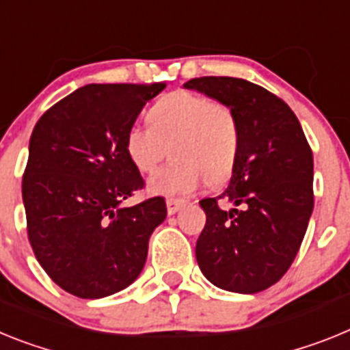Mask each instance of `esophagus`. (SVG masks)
<instances>
[{
	"mask_svg": "<svg viewBox=\"0 0 350 350\" xmlns=\"http://www.w3.org/2000/svg\"><path fill=\"white\" fill-rule=\"evenodd\" d=\"M183 206H185V200L167 199V213H169V215H174V213H178L179 209L183 208Z\"/></svg>",
	"mask_w": 350,
	"mask_h": 350,
	"instance_id": "esophagus-1",
	"label": "esophagus"
}]
</instances>
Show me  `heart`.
Instances as JSON below:
<instances>
[{
    "mask_svg": "<svg viewBox=\"0 0 350 350\" xmlns=\"http://www.w3.org/2000/svg\"><path fill=\"white\" fill-rule=\"evenodd\" d=\"M150 126L133 124L124 135L132 165L151 174L171 150L174 162L150 179L154 196L192 193L204 183L226 181L239 153V123L232 109L192 91H172L148 112Z\"/></svg>",
    "mask_w": 350,
    "mask_h": 350,
    "instance_id": "1",
    "label": "heart"
}]
</instances>
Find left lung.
I'll list each match as a JSON object with an SVG mask.
<instances>
[{
	"instance_id": "obj_1",
	"label": "left lung",
	"mask_w": 350,
	"mask_h": 350,
	"mask_svg": "<svg viewBox=\"0 0 350 350\" xmlns=\"http://www.w3.org/2000/svg\"><path fill=\"white\" fill-rule=\"evenodd\" d=\"M232 109L239 153L229 187L199 202L206 226L196 257L213 285L255 294L293 264L314 211V154L287 103L245 79L199 77L183 84ZM232 204L229 212L217 202Z\"/></svg>"
}]
</instances>
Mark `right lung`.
<instances>
[{"mask_svg": "<svg viewBox=\"0 0 350 350\" xmlns=\"http://www.w3.org/2000/svg\"><path fill=\"white\" fill-rule=\"evenodd\" d=\"M154 84H88L53 105L29 139L23 200L31 248L56 285L83 299L129 287L167 217L163 197L123 208L144 187L124 135Z\"/></svg>", "mask_w": 350, "mask_h": 350, "instance_id": "obj_1", "label": "right lung"}]
</instances>
